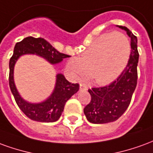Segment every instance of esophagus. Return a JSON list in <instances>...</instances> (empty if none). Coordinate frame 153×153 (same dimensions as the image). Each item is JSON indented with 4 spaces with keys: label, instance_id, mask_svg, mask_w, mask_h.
I'll use <instances>...</instances> for the list:
<instances>
[{
    "label": "esophagus",
    "instance_id": "obj_1",
    "mask_svg": "<svg viewBox=\"0 0 153 153\" xmlns=\"http://www.w3.org/2000/svg\"><path fill=\"white\" fill-rule=\"evenodd\" d=\"M79 89L81 90V91H86V90H88V87H87L86 84H84V83H80Z\"/></svg>",
    "mask_w": 153,
    "mask_h": 153
}]
</instances>
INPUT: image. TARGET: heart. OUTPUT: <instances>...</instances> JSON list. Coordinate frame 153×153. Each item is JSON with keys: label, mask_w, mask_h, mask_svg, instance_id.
Segmentation results:
<instances>
[{"label": "heart", "mask_w": 153, "mask_h": 153, "mask_svg": "<svg viewBox=\"0 0 153 153\" xmlns=\"http://www.w3.org/2000/svg\"><path fill=\"white\" fill-rule=\"evenodd\" d=\"M130 55V44L126 36L119 32L104 33L93 41L79 58L68 62L74 78H84L88 74L98 84H107L121 74Z\"/></svg>", "instance_id": "heart-1"}]
</instances>
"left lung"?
Masks as SVG:
<instances>
[{"label": "left lung", "mask_w": 153, "mask_h": 153, "mask_svg": "<svg viewBox=\"0 0 153 153\" xmlns=\"http://www.w3.org/2000/svg\"><path fill=\"white\" fill-rule=\"evenodd\" d=\"M117 27L126 31L130 38L131 52L127 65L116 80L109 85L88 89L91 102L84 107L83 112L93 124H106L118 120L129 106L137 85L139 56L137 37L125 26Z\"/></svg>", "instance_id": "8db88e82"}]
</instances>
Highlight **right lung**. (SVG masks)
<instances>
[{
  "mask_svg": "<svg viewBox=\"0 0 153 153\" xmlns=\"http://www.w3.org/2000/svg\"><path fill=\"white\" fill-rule=\"evenodd\" d=\"M36 54L52 64H58L69 55L59 52L47 41L42 38L28 37L15 44L13 56L10 60L9 84L17 105L28 118L39 122L50 123L59 120L68 100L79 89V83H71L62 74L56 75V86L47 100L39 103L28 102L23 99L16 88L14 81V68L16 61L23 55Z\"/></svg>",
  "mask_w": 153,
  "mask_h": 153,
  "instance_id": "add662e5",
  "label": "right lung"
}]
</instances>
